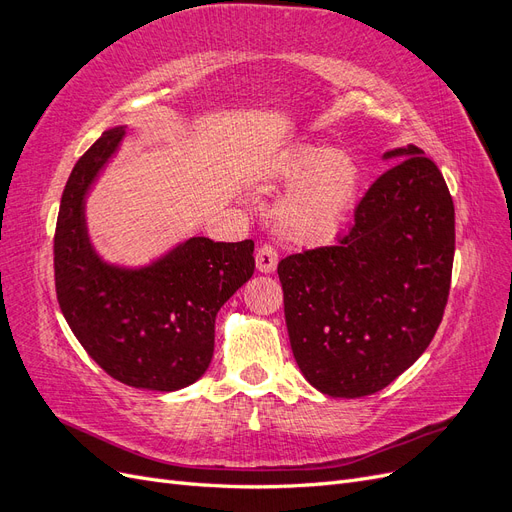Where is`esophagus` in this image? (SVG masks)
Listing matches in <instances>:
<instances>
[{
  "label": "esophagus",
  "mask_w": 512,
  "mask_h": 512,
  "mask_svg": "<svg viewBox=\"0 0 512 512\" xmlns=\"http://www.w3.org/2000/svg\"><path fill=\"white\" fill-rule=\"evenodd\" d=\"M256 269H258V273H265V275H269L277 269V252L271 245H262L256 252Z\"/></svg>",
  "instance_id": "34e87169"
}]
</instances>
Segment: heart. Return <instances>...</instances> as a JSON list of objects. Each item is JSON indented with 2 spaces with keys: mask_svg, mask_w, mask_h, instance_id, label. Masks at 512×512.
I'll list each match as a JSON object with an SVG mask.
<instances>
[{
  "mask_svg": "<svg viewBox=\"0 0 512 512\" xmlns=\"http://www.w3.org/2000/svg\"><path fill=\"white\" fill-rule=\"evenodd\" d=\"M269 181L284 185L273 218L280 235L314 247L335 239L356 207L361 164L344 147L294 143L269 168Z\"/></svg>",
  "mask_w": 512,
  "mask_h": 512,
  "instance_id": "heart-1",
  "label": "heart"
}]
</instances>
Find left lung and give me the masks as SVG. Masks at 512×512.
Instances as JSON below:
<instances>
[{
	"label": "left lung",
	"instance_id": "left-lung-1",
	"mask_svg": "<svg viewBox=\"0 0 512 512\" xmlns=\"http://www.w3.org/2000/svg\"><path fill=\"white\" fill-rule=\"evenodd\" d=\"M371 185L333 247L288 256L277 273L290 348L329 397L382 391L436 335L451 288L455 207L444 177L414 145Z\"/></svg>",
	"mask_w": 512,
	"mask_h": 512
}]
</instances>
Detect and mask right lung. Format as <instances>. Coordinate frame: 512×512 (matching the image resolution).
Segmentation results:
<instances>
[{
	"label": "right lung",
	"instance_id": "obj_1",
	"mask_svg": "<svg viewBox=\"0 0 512 512\" xmlns=\"http://www.w3.org/2000/svg\"><path fill=\"white\" fill-rule=\"evenodd\" d=\"M126 138L106 130L74 164L55 230L57 301L87 354L134 389L173 393L203 378L215 316L254 275V241L188 237L145 265L106 260L89 235L87 198Z\"/></svg>",
	"mask_w": 512,
	"mask_h": 512
}]
</instances>
